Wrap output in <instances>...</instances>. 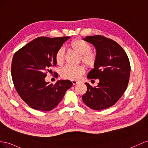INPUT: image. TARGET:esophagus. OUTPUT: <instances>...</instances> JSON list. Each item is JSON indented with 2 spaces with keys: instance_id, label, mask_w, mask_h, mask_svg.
<instances>
[{
  "instance_id": "esophagus-1",
  "label": "esophagus",
  "mask_w": 148,
  "mask_h": 148,
  "mask_svg": "<svg viewBox=\"0 0 148 148\" xmlns=\"http://www.w3.org/2000/svg\"><path fill=\"white\" fill-rule=\"evenodd\" d=\"M72 82H73V85H75V84H78V83H79V81H72Z\"/></svg>"
}]
</instances>
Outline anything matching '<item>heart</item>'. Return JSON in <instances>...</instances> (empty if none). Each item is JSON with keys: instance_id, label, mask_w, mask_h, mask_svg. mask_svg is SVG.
Returning a JSON list of instances; mask_svg holds the SVG:
<instances>
[{"instance_id": "1", "label": "heart", "mask_w": 148, "mask_h": 148, "mask_svg": "<svg viewBox=\"0 0 148 148\" xmlns=\"http://www.w3.org/2000/svg\"><path fill=\"white\" fill-rule=\"evenodd\" d=\"M70 48L73 51L80 55V62H82L86 66L92 67L97 62V55L91 51V46L84 40L76 39L71 42ZM66 56V49L64 47L59 48L56 52L55 59L57 64H62L65 61ZM85 68L83 66H66L60 71V74L62 78L71 81H76L85 73Z\"/></svg>"}]
</instances>
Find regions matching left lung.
Masks as SVG:
<instances>
[{
	"instance_id": "8db88e82",
	"label": "left lung",
	"mask_w": 148,
	"mask_h": 148,
	"mask_svg": "<svg viewBox=\"0 0 148 148\" xmlns=\"http://www.w3.org/2000/svg\"><path fill=\"white\" fill-rule=\"evenodd\" d=\"M84 40L96 48L97 62L88 78L99 79L96 87L86 82L87 91L82 99L94 110H102L115 104L126 90L131 66L124 49L116 42L100 35L85 37Z\"/></svg>"
}]
</instances>
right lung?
<instances>
[{
	"mask_svg": "<svg viewBox=\"0 0 148 148\" xmlns=\"http://www.w3.org/2000/svg\"><path fill=\"white\" fill-rule=\"evenodd\" d=\"M70 37H40L30 42L13 56L11 75L17 93L32 109L49 111L56 108L66 90L73 86L69 80L55 84L45 82L47 72L56 66V52Z\"/></svg>",
	"mask_w": 148,
	"mask_h": 148,
	"instance_id": "obj_1",
	"label": "right lung"
}]
</instances>
